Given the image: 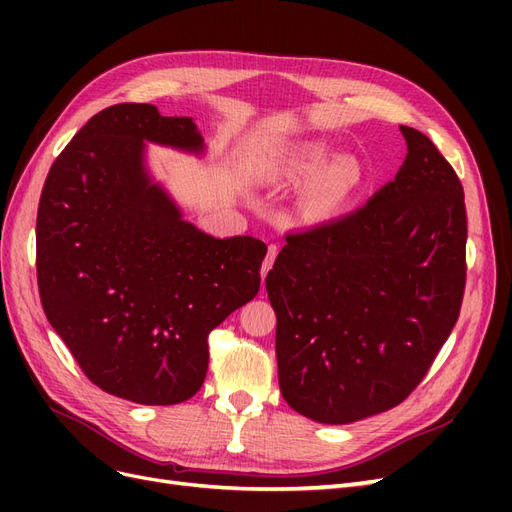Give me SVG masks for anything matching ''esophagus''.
<instances>
[{"instance_id": "34e87169", "label": "esophagus", "mask_w": 512, "mask_h": 512, "mask_svg": "<svg viewBox=\"0 0 512 512\" xmlns=\"http://www.w3.org/2000/svg\"><path fill=\"white\" fill-rule=\"evenodd\" d=\"M277 252H280V245L271 243V245H269V254H267L265 262H262V269H260V275H262V277H267L269 269L273 267V262H275V258H277Z\"/></svg>"}]
</instances>
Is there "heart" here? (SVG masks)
<instances>
[{"mask_svg":"<svg viewBox=\"0 0 512 512\" xmlns=\"http://www.w3.org/2000/svg\"><path fill=\"white\" fill-rule=\"evenodd\" d=\"M324 160L327 147L322 143H297L280 153L269 166L273 179L301 183L313 177L303 190V211L309 218H331L342 211L361 181V168L352 158L337 156L329 162Z\"/></svg>","mask_w":512,"mask_h":512,"instance_id":"b5f03b06","label":"heart"}]
</instances>
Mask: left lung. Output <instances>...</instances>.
<instances>
[{"mask_svg":"<svg viewBox=\"0 0 512 512\" xmlns=\"http://www.w3.org/2000/svg\"><path fill=\"white\" fill-rule=\"evenodd\" d=\"M399 130L408 153L395 179L344 218L286 235L267 275L280 391L318 423L399 406L459 318L461 181L423 132Z\"/></svg>","mask_w":512,"mask_h":512,"instance_id":"left-lung-1","label":"left lung"}]
</instances>
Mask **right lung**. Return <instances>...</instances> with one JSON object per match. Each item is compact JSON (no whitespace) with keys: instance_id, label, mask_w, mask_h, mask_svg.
Listing matches in <instances>:
<instances>
[{"instance_id":"obj_1","label":"right lung","mask_w":512,"mask_h":512,"mask_svg":"<svg viewBox=\"0 0 512 512\" xmlns=\"http://www.w3.org/2000/svg\"><path fill=\"white\" fill-rule=\"evenodd\" d=\"M145 143L203 151L192 117L126 102L91 117L59 153L38 205V288L91 382L173 406L205 382L209 333L256 297L267 245L185 222L151 183Z\"/></svg>"}]
</instances>
